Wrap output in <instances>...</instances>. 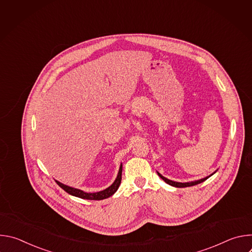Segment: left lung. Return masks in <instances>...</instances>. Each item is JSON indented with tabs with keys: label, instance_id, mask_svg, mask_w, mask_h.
Instances as JSON below:
<instances>
[{
	"label": "left lung",
	"instance_id": "obj_1",
	"mask_svg": "<svg viewBox=\"0 0 252 252\" xmlns=\"http://www.w3.org/2000/svg\"><path fill=\"white\" fill-rule=\"evenodd\" d=\"M213 173H215V171H214ZM213 173H212V174H213ZM158 176H159L161 179H163V181H164L167 185H169V186H171V187H175V188H188V187L196 186V185H198V184L203 183L204 181H206V179H207L208 177H210V176L212 175V174H210V175H208V176H206V177H204V178L198 179V181H195V182H190V183H177V182H172V181H170V179H168V178L162 176L159 172H158Z\"/></svg>",
	"mask_w": 252,
	"mask_h": 252
}]
</instances>
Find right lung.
Segmentation results:
<instances>
[{
    "instance_id": "obj_1",
    "label": "right lung",
    "mask_w": 252,
    "mask_h": 252,
    "mask_svg": "<svg viewBox=\"0 0 252 252\" xmlns=\"http://www.w3.org/2000/svg\"><path fill=\"white\" fill-rule=\"evenodd\" d=\"M122 172H123V164H121L120 166V170H119V173H118V176L116 178V181L114 182V184L109 187L107 189L101 190V191H98V192H93V193H89V192H85L81 189H74V188H70V187H67L58 181H56V183L64 190L66 191L68 194L70 195H74V196H77V197H80V198H84V199H91V200H100V199H104V198H107L112 196L119 189L120 185H121V182H122Z\"/></svg>"
}]
</instances>
